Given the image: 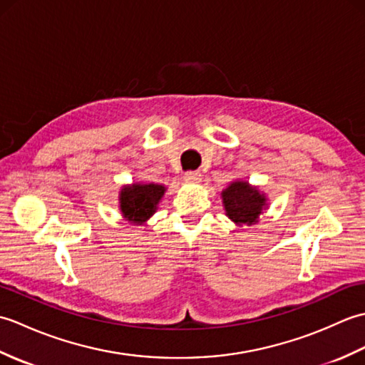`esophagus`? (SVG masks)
Returning <instances> with one entry per match:
<instances>
[{
  "instance_id": "34e87169",
  "label": "esophagus",
  "mask_w": 365,
  "mask_h": 365,
  "mask_svg": "<svg viewBox=\"0 0 365 365\" xmlns=\"http://www.w3.org/2000/svg\"><path fill=\"white\" fill-rule=\"evenodd\" d=\"M200 180H202V175H200V173H187V174H185V182H187V183H199Z\"/></svg>"
}]
</instances>
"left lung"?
<instances>
[{
	"instance_id": "obj_1",
	"label": "left lung",
	"mask_w": 365,
	"mask_h": 365,
	"mask_svg": "<svg viewBox=\"0 0 365 365\" xmlns=\"http://www.w3.org/2000/svg\"><path fill=\"white\" fill-rule=\"evenodd\" d=\"M221 197L226 216L240 227L257 224L260 215L268 208L265 192L243 178L230 182L227 188L221 191Z\"/></svg>"
}]
</instances>
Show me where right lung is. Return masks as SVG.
Returning <instances> with one entry per match:
<instances>
[{
  "instance_id": "obj_1",
  "label": "right lung",
  "mask_w": 365,
  "mask_h": 365,
  "mask_svg": "<svg viewBox=\"0 0 365 365\" xmlns=\"http://www.w3.org/2000/svg\"><path fill=\"white\" fill-rule=\"evenodd\" d=\"M161 183L133 182L123 185L119 191V210L122 218L133 226H143L149 221L166 192Z\"/></svg>"
}]
</instances>
